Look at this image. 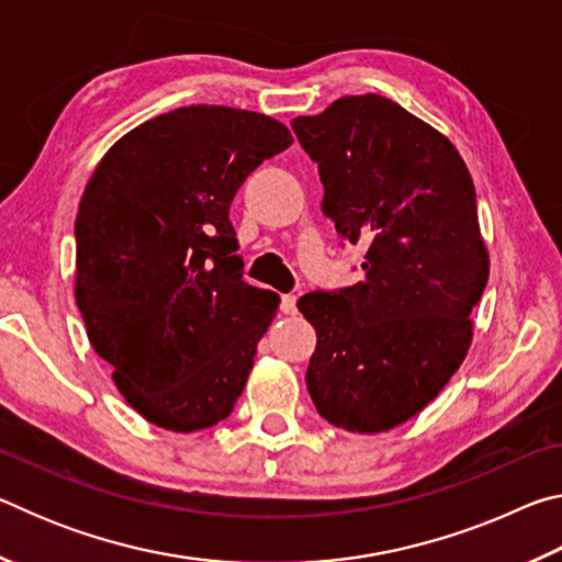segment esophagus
Segmentation results:
<instances>
[{
    "label": "esophagus",
    "instance_id": "obj_1",
    "mask_svg": "<svg viewBox=\"0 0 562 562\" xmlns=\"http://www.w3.org/2000/svg\"><path fill=\"white\" fill-rule=\"evenodd\" d=\"M280 310L284 315H297V297H294V294H282Z\"/></svg>",
    "mask_w": 562,
    "mask_h": 562
}]
</instances>
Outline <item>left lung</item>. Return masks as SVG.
<instances>
[{
  "instance_id": "obj_1",
  "label": "left lung",
  "mask_w": 562,
  "mask_h": 562,
  "mask_svg": "<svg viewBox=\"0 0 562 562\" xmlns=\"http://www.w3.org/2000/svg\"><path fill=\"white\" fill-rule=\"evenodd\" d=\"M319 168L322 213L364 245V280L297 307L317 331L307 367L322 418L379 434L429 406L471 347L488 282L469 168L449 138L379 93L292 121Z\"/></svg>"
}]
</instances>
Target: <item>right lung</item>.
I'll return each mask as SVG.
<instances>
[{"mask_svg": "<svg viewBox=\"0 0 562 562\" xmlns=\"http://www.w3.org/2000/svg\"><path fill=\"white\" fill-rule=\"evenodd\" d=\"M288 126L183 106L109 148L76 215L74 297L128 406L190 434L231 416L280 297L243 280L231 203Z\"/></svg>", "mask_w": 562, "mask_h": 562, "instance_id": "1", "label": "right lung"}]
</instances>
